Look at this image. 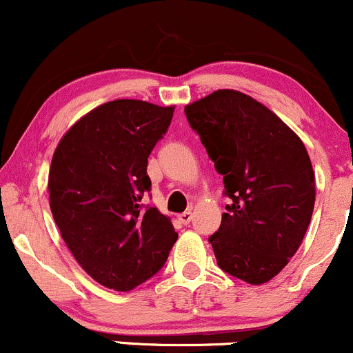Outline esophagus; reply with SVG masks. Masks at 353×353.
I'll return each instance as SVG.
<instances>
[{
	"label": "esophagus",
	"instance_id": "esophagus-1",
	"mask_svg": "<svg viewBox=\"0 0 353 353\" xmlns=\"http://www.w3.org/2000/svg\"><path fill=\"white\" fill-rule=\"evenodd\" d=\"M177 219H179L181 223L189 225L190 220H192V212L188 210V212H184V214H179V215H177Z\"/></svg>",
	"mask_w": 353,
	"mask_h": 353
}]
</instances>
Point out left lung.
Instances as JSON below:
<instances>
[{
	"label": "left lung",
	"instance_id": "left-lung-1",
	"mask_svg": "<svg viewBox=\"0 0 353 353\" xmlns=\"http://www.w3.org/2000/svg\"><path fill=\"white\" fill-rule=\"evenodd\" d=\"M184 112L232 199L209 239L217 265L253 286L268 283L311 223L316 179L307 150L278 114L239 90H215Z\"/></svg>",
	"mask_w": 353,
	"mask_h": 353
}]
</instances>
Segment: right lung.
<instances>
[{"label": "right lung", "mask_w": 353, "mask_h": 353, "mask_svg": "<svg viewBox=\"0 0 353 353\" xmlns=\"http://www.w3.org/2000/svg\"><path fill=\"white\" fill-rule=\"evenodd\" d=\"M174 108L107 101L79 118L54 151L50 212L82 270L108 290L126 292L148 281L177 240L171 219L141 203L151 188L148 158Z\"/></svg>", "instance_id": "obj_1"}]
</instances>
